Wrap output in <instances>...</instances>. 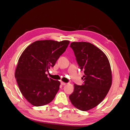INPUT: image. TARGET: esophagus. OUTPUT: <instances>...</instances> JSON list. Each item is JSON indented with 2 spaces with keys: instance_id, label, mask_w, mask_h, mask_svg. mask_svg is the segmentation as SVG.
I'll return each instance as SVG.
<instances>
[{
  "instance_id": "obj_1",
  "label": "esophagus",
  "mask_w": 130,
  "mask_h": 130,
  "mask_svg": "<svg viewBox=\"0 0 130 130\" xmlns=\"http://www.w3.org/2000/svg\"><path fill=\"white\" fill-rule=\"evenodd\" d=\"M61 85H65L66 84H67V83H63V82H61Z\"/></svg>"
}]
</instances>
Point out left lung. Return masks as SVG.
Segmentation results:
<instances>
[{
  "label": "left lung",
  "mask_w": 130,
  "mask_h": 130,
  "mask_svg": "<svg viewBox=\"0 0 130 130\" xmlns=\"http://www.w3.org/2000/svg\"><path fill=\"white\" fill-rule=\"evenodd\" d=\"M70 47L84 73V81L82 85L74 84L69 99L77 109L88 111L102 102L111 87V66L106 55L93 44L73 42Z\"/></svg>",
  "instance_id": "left-lung-1"
}]
</instances>
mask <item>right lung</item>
<instances>
[{"instance_id":"obj_1","label":"right lung","mask_w":130,"mask_h":130,"mask_svg":"<svg viewBox=\"0 0 130 130\" xmlns=\"http://www.w3.org/2000/svg\"><path fill=\"white\" fill-rule=\"evenodd\" d=\"M69 43L67 40L37 41L19 57L15 77L22 95L32 105L42 106L54 99L60 82L47 77L46 72L54 67Z\"/></svg>"}]
</instances>
